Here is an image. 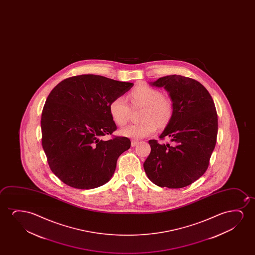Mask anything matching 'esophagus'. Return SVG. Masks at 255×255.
Instances as JSON below:
<instances>
[{
  "mask_svg": "<svg viewBox=\"0 0 255 255\" xmlns=\"http://www.w3.org/2000/svg\"><path fill=\"white\" fill-rule=\"evenodd\" d=\"M137 143H138V141H137V140H132V141H131V146H136Z\"/></svg>",
  "mask_w": 255,
  "mask_h": 255,
  "instance_id": "1",
  "label": "esophagus"
}]
</instances>
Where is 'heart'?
I'll return each mask as SVG.
<instances>
[{
  "label": "heart",
  "mask_w": 255,
  "mask_h": 255,
  "mask_svg": "<svg viewBox=\"0 0 255 255\" xmlns=\"http://www.w3.org/2000/svg\"><path fill=\"white\" fill-rule=\"evenodd\" d=\"M131 106L143 107L141 119L143 122L130 125L121 129L123 136L135 139L143 138L153 134L157 125L164 127L171 121L173 116V102L165 97L156 88L149 85H138L128 94ZM109 112L112 120L119 126H126L129 121L130 108L125 98L117 97L109 105Z\"/></svg>",
  "instance_id": "b5f03b06"
}]
</instances>
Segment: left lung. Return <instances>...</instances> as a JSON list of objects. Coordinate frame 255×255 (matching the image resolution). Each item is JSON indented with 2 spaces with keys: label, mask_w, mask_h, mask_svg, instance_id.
<instances>
[{
  "label": "left lung",
  "mask_w": 255,
  "mask_h": 255,
  "mask_svg": "<svg viewBox=\"0 0 255 255\" xmlns=\"http://www.w3.org/2000/svg\"><path fill=\"white\" fill-rule=\"evenodd\" d=\"M150 85L164 87L173 102V116L161 133L171 143L151 139L150 153L143 163L155 185L182 188L206 172L216 144L218 115L208 91L198 81L179 75L160 77Z\"/></svg>",
  "instance_id": "left-lung-1"
}]
</instances>
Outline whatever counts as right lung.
<instances>
[{"label":"right lung","instance_id":"right-lung-1","mask_svg":"<svg viewBox=\"0 0 255 255\" xmlns=\"http://www.w3.org/2000/svg\"><path fill=\"white\" fill-rule=\"evenodd\" d=\"M132 86L98 75H80L64 79L49 93L41 119L42 144L50 170L61 181L74 188L93 189L112 178L130 140L116 136L102 139L117 129L109 105Z\"/></svg>","mask_w":255,"mask_h":255}]
</instances>
